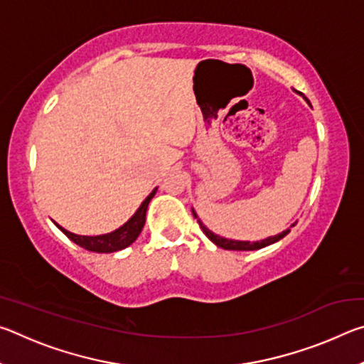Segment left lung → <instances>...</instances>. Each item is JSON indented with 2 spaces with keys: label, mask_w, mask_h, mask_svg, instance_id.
Segmentation results:
<instances>
[{
  "label": "left lung",
  "mask_w": 364,
  "mask_h": 364,
  "mask_svg": "<svg viewBox=\"0 0 364 364\" xmlns=\"http://www.w3.org/2000/svg\"><path fill=\"white\" fill-rule=\"evenodd\" d=\"M193 215L196 217L194 212H193ZM197 221H199V220H197ZM199 225L202 226V231L205 232V236L210 239L213 244H217L218 247L225 249V250H257V249H263V247H267V245H269V244L278 242L279 239H282V237L287 236V234H289V230H286V231H282L281 234H278V236L263 239V241H258V242H241V241H230V239H223V237L217 236V234H213L212 231H208L207 228L200 223V221H199Z\"/></svg>",
  "instance_id": "obj_1"
}]
</instances>
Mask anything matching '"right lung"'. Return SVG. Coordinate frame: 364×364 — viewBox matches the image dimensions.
Returning a JSON list of instances; mask_svg holds the SVG:
<instances>
[{
	"label": "right lung",
	"mask_w": 364,
	"mask_h": 364,
	"mask_svg": "<svg viewBox=\"0 0 364 364\" xmlns=\"http://www.w3.org/2000/svg\"><path fill=\"white\" fill-rule=\"evenodd\" d=\"M156 191L157 189H154L152 193L146 197L143 204H141L138 212L134 213L125 225L120 226L119 230H115L114 232L102 234V236H77V234L65 231L64 228H60L59 225L56 226L70 239V241H73L77 245H80V247H83L90 252H96V254H110V252L122 250L136 241V237L139 236V232L146 223L147 205H149V202L154 197V194H156Z\"/></svg>",
	"instance_id": "right-lung-1"
}]
</instances>
